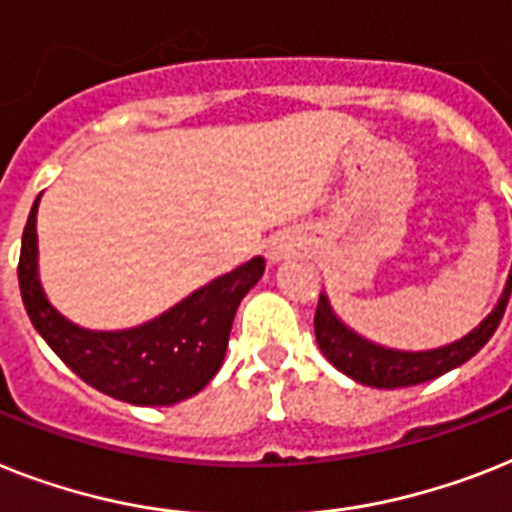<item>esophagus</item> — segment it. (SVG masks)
<instances>
[{"label":"esophagus","instance_id":"esophagus-1","mask_svg":"<svg viewBox=\"0 0 512 512\" xmlns=\"http://www.w3.org/2000/svg\"><path fill=\"white\" fill-rule=\"evenodd\" d=\"M286 252H289V247H286L284 242H270L268 244V260H270V263H278L281 257H286Z\"/></svg>","mask_w":512,"mask_h":512}]
</instances>
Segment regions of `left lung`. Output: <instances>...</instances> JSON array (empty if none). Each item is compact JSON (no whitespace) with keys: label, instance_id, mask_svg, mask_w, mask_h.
Returning a JSON list of instances; mask_svg holds the SVG:
<instances>
[{"label":"left lung","instance_id":"left-lung-1","mask_svg":"<svg viewBox=\"0 0 512 512\" xmlns=\"http://www.w3.org/2000/svg\"><path fill=\"white\" fill-rule=\"evenodd\" d=\"M510 289L512 268L508 284L502 289V297L497 299L494 310L473 328L471 334H465L458 342L423 352L392 350V347H381V344L365 339L352 331L347 323L339 321L328 297L321 294L318 310H315V342L328 363L357 384L373 386V389H400V386L423 384V381H431V378L463 365L465 360H471L492 339L502 315H505V307H508Z\"/></svg>","mask_w":512,"mask_h":512}]
</instances>
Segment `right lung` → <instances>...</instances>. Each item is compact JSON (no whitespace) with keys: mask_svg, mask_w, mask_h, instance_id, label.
I'll return each mask as SVG.
<instances>
[{"mask_svg":"<svg viewBox=\"0 0 512 512\" xmlns=\"http://www.w3.org/2000/svg\"><path fill=\"white\" fill-rule=\"evenodd\" d=\"M39 199L23 231L18 281L28 318L54 355L89 386L131 405H176L202 392L223 365L236 307L263 278V257L218 276L141 326L91 331L57 313L41 289Z\"/></svg>","mask_w":512,"mask_h":512,"instance_id":"right-lung-1","label":"right lung"}]
</instances>
